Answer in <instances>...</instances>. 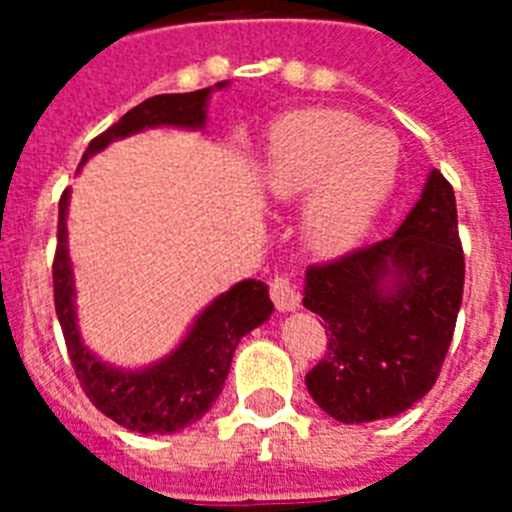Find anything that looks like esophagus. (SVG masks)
<instances>
[{"label":"esophagus","instance_id":"esophagus-1","mask_svg":"<svg viewBox=\"0 0 512 512\" xmlns=\"http://www.w3.org/2000/svg\"><path fill=\"white\" fill-rule=\"evenodd\" d=\"M269 295L271 300H274V305H277V310L282 312L297 310V307H300V295H297L295 284H292V279H289L287 274H277V277L271 279Z\"/></svg>","mask_w":512,"mask_h":512}]
</instances>
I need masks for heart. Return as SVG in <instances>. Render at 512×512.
Here are the masks:
<instances>
[{"instance_id":"1","label":"heart","mask_w":512,"mask_h":512,"mask_svg":"<svg viewBox=\"0 0 512 512\" xmlns=\"http://www.w3.org/2000/svg\"><path fill=\"white\" fill-rule=\"evenodd\" d=\"M400 176V143L343 110H302L271 133L264 182L279 200L310 192L307 241L323 253L354 248L390 200Z\"/></svg>"}]
</instances>
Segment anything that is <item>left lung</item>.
<instances>
[{
  "label": "left lung",
  "mask_w": 512,
  "mask_h": 512,
  "mask_svg": "<svg viewBox=\"0 0 512 512\" xmlns=\"http://www.w3.org/2000/svg\"><path fill=\"white\" fill-rule=\"evenodd\" d=\"M307 310L325 320V356L307 372L312 400L341 423L392 418L431 392L464 295L456 197L431 171L392 238L307 266Z\"/></svg>",
  "instance_id": "1"
}]
</instances>
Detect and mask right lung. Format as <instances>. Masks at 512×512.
<instances>
[{
	"instance_id": "1",
	"label": "right lung",
	"mask_w": 512,
	"mask_h": 512,
	"mask_svg": "<svg viewBox=\"0 0 512 512\" xmlns=\"http://www.w3.org/2000/svg\"><path fill=\"white\" fill-rule=\"evenodd\" d=\"M225 87V81L215 84ZM210 89H197L189 94H158L140 102L120 117L112 128L89 143L81 156L87 164L89 156L102 151L107 143L138 130L156 125L176 128H202ZM66 205L69 189L58 202V243L53 256V302L61 323L69 359L74 366L84 395L97 410L120 423L122 428L138 433H174L197 423L212 402L223 392L228 379L233 351L246 333L264 323L274 312L269 289L264 282L246 279L235 284L225 295L217 297L174 354L148 366L143 372H120L102 364L79 338L74 312V274H71L69 248H66Z\"/></svg>"
}]
</instances>
